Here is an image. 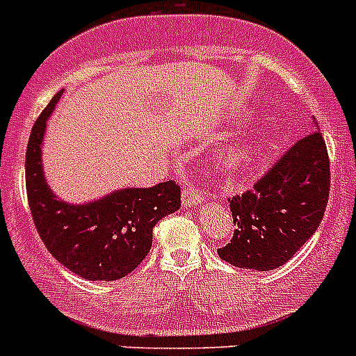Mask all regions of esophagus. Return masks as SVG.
Returning a JSON list of instances; mask_svg holds the SVG:
<instances>
[{"label":"esophagus","instance_id":"1","mask_svg":"<svg viewBox=\"0 0 356 356\" xmlns=\"http://www.w3.org/2000/svg\"><path fill=\"white\" fill-rule=\"evenodd\" d=\"M204 199H207V193L201 192L195 184H186V186L183 188V203L186 204V207H199Z\"/></svg>","mask_w":356,"mask_h":356}]
</instances>
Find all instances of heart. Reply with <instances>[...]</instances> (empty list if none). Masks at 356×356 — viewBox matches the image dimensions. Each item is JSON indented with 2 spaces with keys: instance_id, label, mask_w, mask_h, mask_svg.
Listing matches in <instances>:
<instances>
[{
  "instance_id": "b5f03b06",
  "label": "heart",
  "mask_w": 356,
  "mask_h": 356,
  "mask_svg": "<svg viewBox=\"0 0 356 356\" xmlns=\"http://www.w3.org/2000/svg\"><path fill=\"white\" fill-rule=\"evenodd\" d=\"M261 138H243L239 143H234L232 146H228L225 149L223 157H221L223 159L225 168L232 170V172L248 168L258 159L259 152H261Z\"/></svg>"
}]
</instances>
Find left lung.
<instances>
[{
  "label": "left lung",
  "mask_w": 356,
  "mask_h": 356,
  "mask_svg": "<svg viewBox=\"0 0 356 356\" xmlns=\"http://www.w3.org/2000/svg\"><path fill=\"white\" fill-rule=\"evenodd\" d=\"M329 197V157L318 124L243 195L230 201L232 241L219 258L239 268L274 270L318 228Z\"/></svg>",
  "instance_id": "8db88e82"
}]
</instances>
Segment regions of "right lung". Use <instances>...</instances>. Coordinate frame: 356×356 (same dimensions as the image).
Instances as JSON below:
<instances>
[{
  "mask_svg": "<svg viewBox=\"0 0 356 356\" xmlns=\"http://www.w3.org/2000/svg\"><path fill=\"white\" fill-rule=\"evenodd\" d=\"M63 89L38 117L25 155L29 207L47 250L63 267L89 282H115L143 263L152 248L153 227L181 207L173 181L149 188H120L86 203H69L49 186L42 148L47 120Z\"/></svg>",
  "mask_w": 356,
  "mask_h": 356,
  "instance_id": "right-lung-1",
  "label": "right lung"
}]
</instances>
